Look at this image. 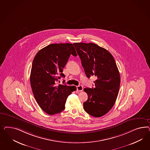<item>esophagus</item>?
Instances as JSON below:
<instances>
[{
  "instance_id": "1",
  "label": "esophagus",
  "mask_w": 150,
  "mask_h": 150,
  "mask_svg": "<svg viewBox=\"0 0 150 150\" xmlns=\"http://www.w3.org/2000/svg\"><path fill=\"white\" fill-rule=\"evenodd\" d=\"M76 87H77V91H79V92H81L83 91V87L81 85L77 86Z\"/></svg>"
}]
</instances>
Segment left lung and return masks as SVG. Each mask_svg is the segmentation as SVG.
<instances>
[{"instance_id": "1", "label": "left lung", "mask_w": 150, "mask_h": 150, "mask_svg": "<svg viewBox=\"0 0 150 150\" xmlns=\"http://www.w3.org/2000/svg\"><path fill=\"white\" fill-rule=\"evenodd\" d=\"M87 77L95 76V88H85L88 99L83 103L85 112L100 117L113 107L120 84V74L113 55L93 43H74Z\"/></svg>"}]
</instances>
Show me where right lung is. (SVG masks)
Returning a JSON list of instances; mask_svg holds the SVG:
<instances>
[{"instance_id": "add662e5", "label": "right lung", "mask_w": 150, "mask_h": 150, "mask_svg": "<svg viewBox=\"0 0 150 150\" xmlns=\"http://www.w3.org/2000/svg\"><path fill=\"white\" fill-rule=\"evenodd\" d=\"M71 54L77 56L73 44L55 43L39 50L33 59L31 86L38 105L46 113L62 112L68 96L76 90L75 86L57 84L61 77H65L63 69Z\"/></svg>"}]
</instances>
